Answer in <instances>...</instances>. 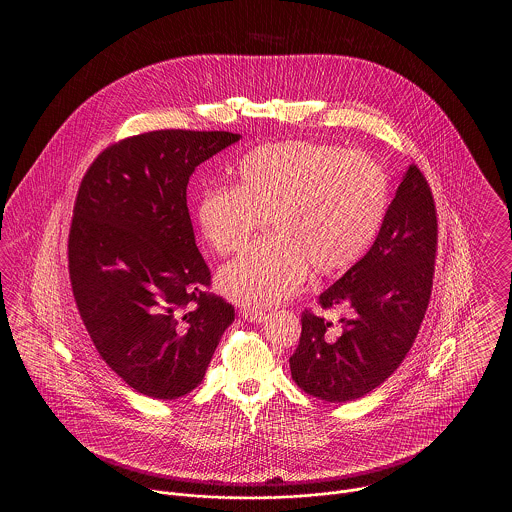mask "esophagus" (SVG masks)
Instances as JSON below:
<instances>
[{"mask_svg":"<svg viewBox=\"0 0 512 512\" xmlns=\"http://www.w3.org/2000/svg\"><path fill=\"white\" fill-rule=\"evenodd\" d=\"M245 320L253 322V324H259V322H265L268 318V313L265 311H257V309H245L244 311Z\"/></svg>","mask_w":512,"mask_h":512,"instance_id":"34e87169","label":"esophagus"}]
</instances>
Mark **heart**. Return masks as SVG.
<instances>
[{"mask_svg": "<svg viewBox=\"0 0 512 512\" xmlns=\"http://www.w3.org/2000/svg\"><path fill=\"white\" fill-rule=\"evenodd\" d=\"M238 186L205 188L197 226L217 253L242 249L267 219L270 238L220 268V292L270 309L301 290L309 267H351L374 242L388 211V176L363 153L317 142L257 147L238 163Z\"/></svg>", "mask_w": 512, "mask_h": 512, "instance_id": "1", "label": "heart"}]
</instances>
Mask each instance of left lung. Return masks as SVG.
<instances>
[{
	"instance_id": "8db88e82",
	"label": "left lung",
	"mask_w": 512,
	"mask_h": 512,
	"mask_svg": "<svg viewBox=\"0 0 512 512\" xmlns=\"http://www.w3.org/2000/svg\"><path fill=\"white\" fill-rule=\"evenodd\" d=\"M438 220L426 178L414 165L403 174L380 232L365 257L318 295L324 309H347L332 320L309 311L290 357L295 384L330 403L378 388L401 365L426 313Z\"/></svg>"
}]
</instances>
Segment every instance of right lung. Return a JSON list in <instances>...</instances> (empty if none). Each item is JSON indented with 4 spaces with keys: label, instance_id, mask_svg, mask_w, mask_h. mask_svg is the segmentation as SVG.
Masks as SVG:
<instances>
[{
    "label": "right lung",
    "instance_id": "right-lung-1",
    "mask_svg": "<svg viewBox=\"0 0 512 512\" xmlns=\"http://www.w3.org/2000/svg\"><path fill=\"white\" fill-rule=\"evenodd\" d=\"M232 132L157 130L105 149L86 172L69 236L74 299L103 361L147 397L197 388L234 307L207 295L186 190Z\"/></svg>",
    "mask_w": 512,
    "mask_h": 512
}]
</instances>
